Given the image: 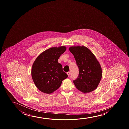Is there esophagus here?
I'll use <instances>...</instances> for the list:
<instances>
[{"mask_svg":"<svg viewBox=\"0 0 129 129\" xmlns=\"http://www.w3.org/2000/svg\"><path fill=\"white\" fill-rule=\"evenodd\" d=\"M67 75H68V77H69V76H70V73L69 72H67Z\"/></svg>","mask_w":129,"mask_h":129,"instance_id":"1","label":"esophagus"}]
</instances>
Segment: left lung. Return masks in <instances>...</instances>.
<instances>
[{"mask_svg":"<svg viewBox=\"0 0 129 129\" xmlns=\"http://www.w3.org/2000/svg\"><path fill=\"white\" fill-rule=\"evenodd\" d=\"M69 50L79 70L78 78L74 81L76 88L85 93L95 90L101 79L102 71L95 55L85 46H72Z\"/></svg>","mask_w":129,"mask_h":129,"instance_id":"8db88e82","label":"left lung"}]
</instances>
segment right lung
<instances>
[{
	"instance_id": "add662e5",
	"label": "right lung",
	"mask_w": 129,
	"mask_h": 129,
	"mask_svg": "<svg viewBox=\"0 0 129 129\" xmlns=\"http://www.w3.org/2000/svg\"><path fill=\"white\" fill-rule=\"evenodd\" d=\"M66 49L65 46L50 48L40 54L34 61L31 70L32 79L41 92L52 93L68 77L63 71L62 65L58 62Z\"/></svg>"
}]
</instances>
